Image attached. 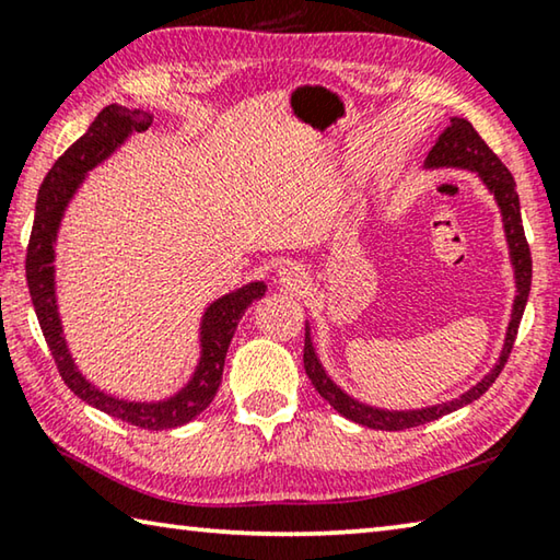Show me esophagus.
<instances>
[{
    "mask_svg": "<svg viewBox=\"0 0 560 560\" xmlns=\"http://www.w3.org/2000/svg\"><path fill=\"white\" fill-rule=\"evenodd\" d=\"M279 283L283 289H289V291H301V289H306V283H308V271L301 267V264H296V261H289V264H283V267L279 269Z\"/></svg>",
    "mask_w": 560,
    "mask_h": 560,
    "instance_id": "obj_1",
    "label": "esophagus"
}]
</instances>
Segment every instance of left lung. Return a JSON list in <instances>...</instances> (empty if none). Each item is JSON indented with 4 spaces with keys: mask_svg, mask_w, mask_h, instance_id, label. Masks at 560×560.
Returning a JSON list of instances; mask_svg holds the SVG:
<instances>
[{
    "mask_svg": "<svg viewBox=\"0 0 560 560\" xmlns=\"http://www.w3.org/2000/svg\"><path fill=\"white\" fill-rule=\"evenodd\" d=\"M424 167L438 170V167H459V170H471L477 173L481 183L494 195L497 207L501 212V222H504V234L509 244V259L511 267H514V281H516V296L514 306H511V320L504 336V348H501L499 360L494 368L481 377L477 385H471L467 393L454 397L450 402H440L432 407H422V410H383V407H373L350 397L343 387L334 383V377L326 373V368L320 365V358L316 353L314 338H311V326L306 324V343H303V368H306L308 381L314 383L318 395L340 412L348 420H353L363 428L371 430H385V432H397L407 428H417V424L440 420V417L450 415L459 407L469 405L477 400V397L485 395L491 383L497 381L501 368L506 365L511 348H514V340L518 334L521 316H524L528 291H530V249L524 234V224H521V207H518V195H516V183L506 165L494 155L469 120L464 118H450V126L444 128L438 143L432 145L428 160H424Z\"/></svg>",
    "mask_w": 560,
    "mask_h": 560,
    "instance_id": "1",
    "label": "left lung"
}]
</instances>
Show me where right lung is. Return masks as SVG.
I'll return each mask as SVG.
<instances>
[{
  "instance_id": "add662e5",
  "label": "right lung",
  "mask_w": 560,
  "mask_h": 560,
  "mask_svg": "<svg viewBox=\"0 0 560 560\" xmlns=\"http://www.w3.org/2000/svg\"><path fill=\"white\" fill-rule=\"evenodd\" d=\"M150 126H153V113L110 103L98 113L89 130L56 160L39 187V197H36L34 226L30 249H26V283H30L36 318H39L56 368H59L63 383L71 387V393L96 410L136 424V428L173 430L195 420L214 400L236 324L242 320L244 311L267 293V283H244L242 289L224 293L222 299L212 301L205 308L200 320V360H197L192 377L175 395L155 402L122 400V397L103 393L101 387L86 381V375L73 363L69 346H66L59 301H56V236H59L66 207L93 167L116 153L132 132H143Z\"/></svg>"
}]
</instances>
